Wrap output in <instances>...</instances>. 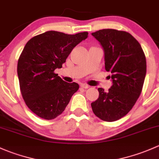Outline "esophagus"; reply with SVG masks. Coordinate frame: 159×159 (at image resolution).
Listing matches in <instances>:
<instances>
[{
	"label": "esophagus",
	"mask_w": 159,
	"mask_h": 159,
	"mask_svg": "<svg viewBox=\"0 0 159 159\" xmlns=\"http://www.w3.org/2000/svg\"><path fill=\"white\" fill-rule=\"evenodd\" d=\"M80 86H81L82 88H84V89H88V88L89 87V85L86 84V83H82V84L80 85Z\"/></svg>",
	"instance_id": "obj_1"
}]
</instances>
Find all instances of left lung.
<instances>
[{"instance_id": "left-lung-1", "label": "left lung", "mask_w": 159, "mask_h": 159, "mask_svg": "<svg viewBox=\"0 0 159 159\" xmlns=\"http://www.w3.org/2000/svg\"><path fill=\"white\" fill-rule=\"evenodd\" d=\"M102 47L105 69L110 72L112 86L92 102L93 112L106 122H114L132 109L142 93L146 60L140 43L125 31L103 29L92 34Z\"/></svg>"}]
</instances>
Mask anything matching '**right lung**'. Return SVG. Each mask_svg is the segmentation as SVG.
Masks as SVG:
<instances>
[{"instance_id":"obj_1","label":"right lung","mask_w":159,"mask_h":159,"mask_svg":"<svg viewBox=\"0 0 159 159\" xmlns=\"http://www.w3.org/2000/svg\"><path fill=\"white\" fill-rule=\"evenodd\" d=\"M87 37V32L71 35L50 30L26 43L17 63L20 89L27 107L37 116L55 119L79 89L78 83L63 81L54 71L62 67L73 49Z\"/></svg>"}]
</instances>
